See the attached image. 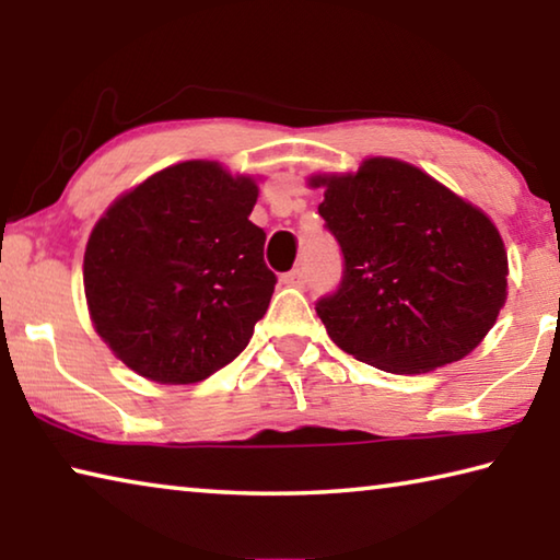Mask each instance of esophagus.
<instances>
[{"mask_svg":"<svg viewBox=\"0 0 560 560\" xmlns=\"http://www.w3.org/2000/svg\"><path fill=\"white\" fill-rule=\"evenodd\" d=\"M281 283H287V287H296V289H301L303 283H306V277H303V271L301 269H291V271H287L281 277Z\"/></svg>","mask_w":560,"mask_h":560,"instance_id":"1","label":"esophagus"}]
</instances>
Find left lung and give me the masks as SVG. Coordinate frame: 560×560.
<instances>
[{
    "instance_id": "obj_1",
    "label": "left lung",
    "mask_w": 560,
    "mask_h": 560,
    "mask_svg": "<svg viewBox=\"0 0 560 560\" xmlns=\"http://www.w3.org/2000/svg\"><path fill=\"white\" fill-rule=\"evenodd\" d=\"M318 214L343 252V279L316 303L334 343L397 375L469 355L506 303L509 259L494 222L395 158L311 175Z\"/></svg>"
}]
</instances>
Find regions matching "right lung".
<instances>
[{"label":"right lung","mask_w":560,"mask_h":560,"mask_svg":"<svg viewBox=\"0 0 560 560\" xmlns=\"http://www.w3.org/2000/svg\"><path fill=\"white\" fill-rule=\"evenodd\" d=\"M259 187L214 160H187L128 189L83 254L93 328L148 381L189 385L249 343L277 277L249 222Z\"/></svg>","instance_id":"1"}]
</instances>
